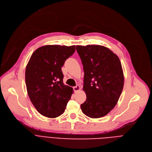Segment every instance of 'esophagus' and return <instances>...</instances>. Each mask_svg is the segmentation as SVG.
Returning <instances> with one entry per match:
<instances>
[{"mask_svg":"<svg viewBox=\"0 0 152 152\" xmlns=\"http://www.w3.org/2000/svg\"><path fill=\"white\" fill-rule=\"evenodd\" d=\"M80 89H81L80 88V86H78V85H77L76 86L73 87V90H74L75 92H77V91H79V90H80Z\"/></svg>","mask_w":152,"mask_h":152,"instance_id":"esophagus-1","label":"esophagus"}]
</instances>
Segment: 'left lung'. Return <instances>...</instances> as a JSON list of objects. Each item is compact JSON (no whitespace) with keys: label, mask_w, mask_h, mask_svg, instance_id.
Returning a JSON list of instances; mask_svg holds the SVG:
<instances>
[{"label":"left lung","mask_w":152,"mask_h":152,"mask_svg":"<svg viewBox=\"0 0 152 152\" xmlns=\"http://www.w3.org/2000/svg\"><path fill=\"white\" fill-rule=\"evenodd\" d=\"M84 71V115L92 118L107 115L116 105L123 91L124 75L120 60L108 48L99 45H76Z\"/></svg>","instance_id":"left-lung-1"}]
</instances>
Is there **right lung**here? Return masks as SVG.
<instances>
[{
	"label": "right lung",
	"instance_id": "obj_1",
	"mask_svg": "<svg viewBox=\"0 0 152 152\" xmlns=\"http://www.w3.org/2000/svg\"><path fill=\"white\" fill-rule=\"evenodd\" d=\"M75 50V45H44L33 52L27 64L28 94L38 112L44 116H60L71 99L73 89L63 84L61 67Z\"/></svg>",
	"mask_w": 152,
	"mask_h": 152
}]
</instances>
